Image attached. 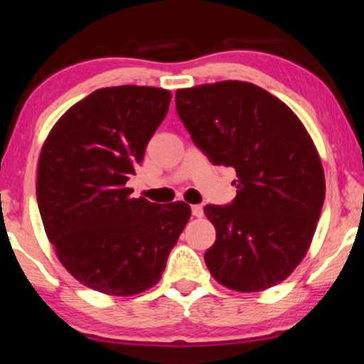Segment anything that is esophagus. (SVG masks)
Segmentation results:
<instances>
[{"label": "esophagus", "mask_w": 364, "mask_h": 364, "mask_svg": "<svg viewBox=\"0 0 364 364\" xmlns=\"http://www.w3.org/2000/svg\"><path fill=\"white\" fill-rule=\"evenodd\" d=\"M192 215L200 218L203 215V207L202 205H192Z\"/></svg>", "instance_id": "obj_1"}]
</instances>
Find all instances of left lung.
Returning <instances> with one entry per match:
<instances>
[{"mask_svg": "<svg viewBox=\"0 0 364 364\" xmlns=\"http://www.w3.org/2000/svg\"><path fill=\"white\" fill-rule=\"evenodd\" d=\"M176 104L208 161L237 172L232 203L203 208L217 230L208 270L235 291L275 287L306 255L325 202L315 144L291 109L255 84L178 89Z\"/></svg>", "mask_w": 364, "mask_h": 364, "instance_id": "1", "label": "left lung"}]
</instances>
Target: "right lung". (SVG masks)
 <instances>
[{
	"label": "right lung",
	"mask_w": 364,
	"mask_h": 364,
	"mask_svg": "<svg viewBox=\"0 0 364 364\" xmlns=\"http://www.w3.org/2000/svg\"><path fill=\"white\" fill-rule=\"evenodd\" d=\"M168 104L166 89H97L59 119L41 149L44 230L63 267L96 291L131 296L156 285L191 218L187 203L159 205L127 187Z\"/></svg>",
	"instance_id": "1"
}]
</instances>
